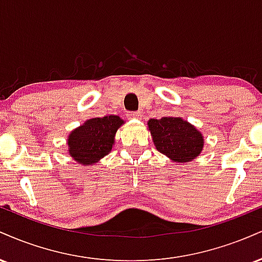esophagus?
Wrapping results in <instances>:
<instances>
[{"instance_id":"1","label":"esophagus","mask_w":262,"mask_h":262,"mask_svg":"<svg viewBox=\"0 0 262 262\" xmlns=\"http://www.w3.org/2000/svg\"><path fill=\"white\" fill-rule=\"evenodd\" d=\"M128 118L129 119H140L141 114L139 112H130V113H128Z\"/></svg>"}]
</instances>
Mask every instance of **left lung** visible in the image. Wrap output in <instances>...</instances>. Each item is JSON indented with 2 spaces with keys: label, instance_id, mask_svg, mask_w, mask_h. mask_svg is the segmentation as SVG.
<instances>
[{
  "label": "left lung",
  "instance_id": "left-lung-1",
  "mask_svg": "<svg viewBox=\"0 0 262 262\" xmlns=\"http://www.w3.org/2000/svg\"><path fill=\"white\" fill-rule=\"evenodd\" d=\"M148 129L156 150L176 164L193 161L202 152L203 134L181 117L151 118Z\"/></svg>",
  "mask_w": 262,
  "mask_h": 262
}]
</instances>
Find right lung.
<instances>
[{
  "instance_id": "right-lung-1",
  "label": "right lung",
  "mask_w": 262,
  "mask_h": 262,
  "mask_svg": "<svg viewBox=\"0 0 262 262\" xmlns=\"http://www.w3.org/2000/svg\"><path fill=\"white\" fill-rule=\"evenodd\" d=\"M124 121L119 116L87 119L69 134L68 154L80 165H96L112 151L116 133Z\"/></svg>"
}]
</instances>
